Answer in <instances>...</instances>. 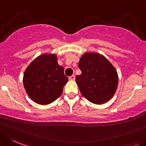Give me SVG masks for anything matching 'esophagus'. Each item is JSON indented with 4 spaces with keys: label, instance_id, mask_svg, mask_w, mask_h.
<instances>
[{
    "label": "esophagus",
    "instance_id": "obj_1",
    "mask_svg": "<svg viewBox=\"0 0 146 146\" xmlns=\"http://www.w3.org/2000/svg\"><path fill=\"white\" fill-rule=\"evenodd\" d=\"M75 78H76V76H75V75H72L71 76H70V77H69V80H70V81H74Z\"/></svg>",
    "mask_w": 146,
    "mask_h": 146
}]
</instances>
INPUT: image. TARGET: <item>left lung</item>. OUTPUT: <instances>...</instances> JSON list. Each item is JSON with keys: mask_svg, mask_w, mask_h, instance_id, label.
<instances>
[{"mask_svg": "<svg viewBox=\"0 0 146 146\" xmlns=\"http://www.w3.org/2000/svg\"><path fill=\"white\" fill-rule=\"evenodd\" d=\"M78 67L81 74L76 76V84L84 97L96 104H104L112 98L118 86V75L105 57L86 52L81 57Z\"/></svg>", "mask_w": 146, "mask_h": 146, "instance_id": "obj_1", "label": "left lung"}]
</instances>
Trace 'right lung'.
<instances>
[{"label": "right lung", "instance_id": "1", "mask_svg": "<svg viewBox=\"0 0 146 146\" xmlns=\"http://www.w3.org/2000/svg\"><path fill=\"white\" fill-rule=\"evenodd\" d=\"M68 78L55 54H43L26 69L23 83L27 94L36 104H49L60 96Z\"/></svg>", "mask_w": 146, "mask_h": 146}]
</instances>
